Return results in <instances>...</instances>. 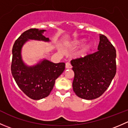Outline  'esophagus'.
<instances>
[{
	"mask_svg": "<svg viewBox=\"0 0 128 128\" xmlns=\"http://www.w3.org/2000/svg\"><path fill=\"white\" fill-rule=\"evenodd\" d=\"M72 68L71 64H70L69 62H66V69H70Z\"/></svg>",
	"mask_w": 128,
	"mask_h": 128,
	"instance_id": "esophagus-1",
	"label": "esophagus"
}]
</instances>
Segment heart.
<instances>
[{
    "instance_id": "obj_1",
    "label": "heart",
    "mask_w": 128,
    "mask_h": 128,
    "mask_svg": "<svg viewBox=\"0 0 128 128\" xmlns=\"http://www.w3.org/2000/svg\"><path fill=\"white\" fill-rule=\"evenodd\" d=\"M86 38H78V39L74 40L70 44V47L72 48H77L82 45L80 48L78 50L77 52V56L79 58H84L88 56L91 52L92 51L93 48L94 47V42L92 41L86 42Z\"/></svg>"
}]
</instances>
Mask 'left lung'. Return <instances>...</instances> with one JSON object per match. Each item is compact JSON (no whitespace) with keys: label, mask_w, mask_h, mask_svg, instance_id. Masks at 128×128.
Returning a JSON list of instances; mask_svg holds the SVG:
<instances>
[{"label":"left lung","mask_w":128,"mask_h":128,"mask_svg":"<svg viewBox=\"0 0 128 128\" xmlns=\"http://www.w3.org/2000/svg\"><path fill=\"white\" fill-rule=\"evenodd\" d=\"M116 57L114 46L100 34L97 52L70 61L74 72L72 87L77 96L93 100L104 94L116 74Z\"/></svg>","instance_id":"obj_1"}]
</instances>
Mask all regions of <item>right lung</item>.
<instances>
[{
  "instance_id": "add662e5",
  "label": "right lung",
  "mask_w": 128,
  "mask_h": 128,
  "mask_svg": "<svg viewBox=\"0 0 128 128\" xmlns=\"http://www.w3.org/2000/svg\"><path fill=\"white\" fill-rule=\"evenodd\" d=\"M46 30L32 28L24 32L15 41L12 48L11 71L18 87L33 100H40L50 95L55 80L64 72L65 63H54L46 59L33 66H28L22 56L24 45L29 40L50 42L43 35Z\"/></svg>"
}]
</instances>
